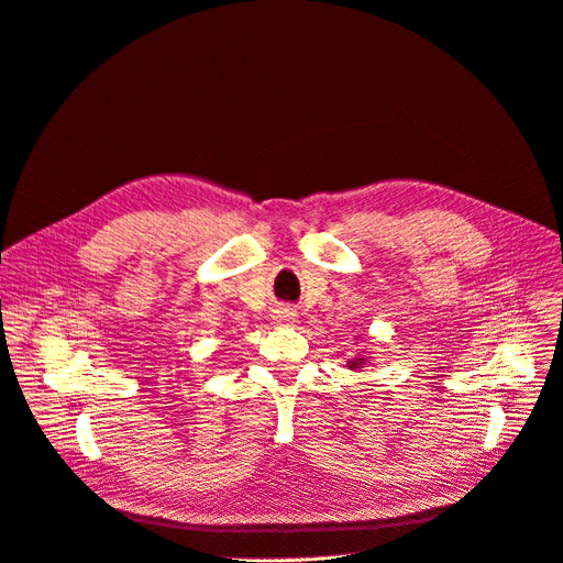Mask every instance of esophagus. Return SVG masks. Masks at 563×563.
<instances>
[{
    "instance_id": "obj_1",
    "label": "esophagus",
    "mask_w": 563,
    "mask_h": 563,
    "mask_svg": "<svg viewBox=\"0 0 563 563\" xmlns=\"http://www.w3.org/2000/svg\"><path fill=\"white\" fill-rule=\"evenodd\" d=\"M273 320L279 324H292L297 320V313L290 307H279L273 311Z\"/></svg>"
}]
</instances>
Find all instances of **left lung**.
<instances>
[{
    "mask_svg": "<svg viewBox=\"0 0 563 563\" xmlns=\"http://www.w3.org/2000/svg\"><path fill=\"white\" fill-rule=\"evenodd\" d=\"M352 363V366L350 368H358L361 366V363H363V358H354V361H350Z\"/></svg>",
    "mask_w": 563,
    "mask_h": 563,
    "instance_id": "left-lung-1",
    "label": "left lung"
}]
</instances>
